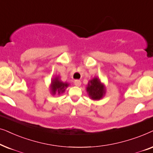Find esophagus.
Here are the masks:
<instances>
[{"instance_id":"1","label":"esophagus","mask_w":153,"mask_h":153,"mask_svg":"<svg viewBox=\"0 0 153 153\" xmlns=\"http://www.w3.org/2000/svg\"><path fill=\"white\" fill-rule=\"evenodd\" d=\"M74 85L77 87H80V85H81V81L79 80H75L74 81Z\"/></svg>"}]
</instances>
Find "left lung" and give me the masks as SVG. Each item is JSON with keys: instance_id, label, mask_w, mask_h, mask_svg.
I'll return each mask as SVG.
<instances>
[{"instance_id": "1", "label": "left lung", "mask_w": 153, "mask_h": 153, "mask_svg": "<svg viewBox=\"0 0 153 153\" xmlns=\"http://www.w3.org/2000/svg\"><path fill=\"white\" fill-rule=\"evenodd\" d=\"M86 91L89 97L92 100H100L106 93L104 84H103L97 77H94L89 81Z\"/></svg>"}]
</instances>
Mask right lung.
Segmentation results:
<instances>
[{
	"mask_svg": "<svg viewBox=\"0 0 153 153\" xmlns=\"http://www.w3.org/2000/svg\"><path fill=\"white\" fill-rule=\"evenodd\" d=\"M68 86V83L63 82L60 80L59 76H56L55 78H52L51 81V85L50 86L51 94L53 96L62 94Z\"/></svg>",
	"mask_w": 153,
	"mask_h": 153,
	"instance_id": "obj_1",
	"label": "right lung"
}]
</instances>
